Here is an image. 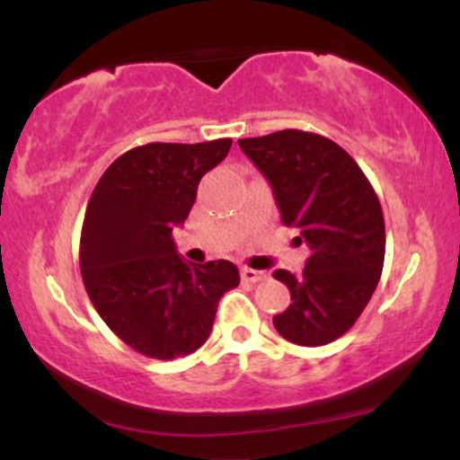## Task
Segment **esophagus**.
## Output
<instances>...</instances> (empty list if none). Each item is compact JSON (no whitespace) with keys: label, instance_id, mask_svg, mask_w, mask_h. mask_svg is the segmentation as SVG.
<instances>
[{"label":"esophagus","instance_id":"34e87169","mask_svg":"<svg viewBox=\"0 0 460 460\" xmlns=\"http://www.w3.org/2000/svg\"><path fill=\"white\" fill-rule=\"evenodd\" d=\"M268 274L263 270H252V268H242V281L246 283H260L266 281Z\"/></svg>","mask_w":460,"mask_h":460}]
</instances>
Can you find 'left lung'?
Returning <instances> with one entry per match:
<instances>
[{
    "mask_svg": "<svg viewBox=\"0 0 460 460\" xmlns=\"http://www.w3.org/2000/svg\"><path fill=\"white\" fill-rule=\"evenodd\" d=\"M237 145L270 181L281 223L311 251L298 277L272 274L292 294L274 329L298 346L331 344L352 329L381 279V200L358 164L320 134L283 129Z\"/></svg>",
    "mask_w": 460,
    "mask_h": 460,
    "instance_id": "obj_1",
    "label": "left lung"
}]
</instances>
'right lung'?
<instances>
[{
    "label": "right lung",
    "instance_id": "right-lung-1",
    "mask_svg": "<svg viewBox=\"0 0 460 460\" xmlns=\"http://www.w3.org/2000/svg\"><path fill=\"white\" fill-rule=\"evenodd\" d=\"M229 149L231 138L149 142L116 157L93 190L79 237L84 288L114 335L140 355L168 361L199 350L218 300L240 283L231 261L186 263L172 240L200 177Z\"/></svg>",
    "mask_w": 460,
    "mask_h": 460
}]
</instances>
